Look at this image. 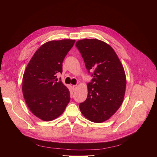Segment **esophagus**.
I'll return each mask as SVG.
<instances>
[{
	"label": "esophagus",
	"instance_id": "obj_1",
	"mask_svg": "<svg viewBox=\"0 0 157 157\" xmlns=\"http://www.w3.org/2000/svg\"><path fill=\"white\" fill-rule=\"evenodd\" d=\"M77 85H73L72 86V89L74 90H75L77 89Z\"/></svg>",
	"mask_w": 157,
	"mask_h": 157
}]
</instances>
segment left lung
Instances as JSON below:
<instances>
[{
  "mask_svg": "<svg viewBox=\"0 0 157 157\" xmlns=\"http://www.w3.org/2000/svg\"><path fill=\"white\" fill-rule=\"evenodd\" d=\"M75 46L93 77L87 84L88 97L80 103L85 117L94 123L108 120L121 105L126 86L123 67L117 54L108 44L96 39L78 40Z\"/></svg>",
  "mask_w": 157,
  "mask_h": 157,
  "instance_id": "obj_1",
  "label": "left lung"
}]
</instances>
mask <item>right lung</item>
Masks as SVG:
<instances>
[{"label":"right lung","instance_id":"1","mask_svg":"<svg viewBox=\"0 0 157 157\" xmlns=\"http://www.w3.org/2000/svg\"><path fill=\"white\" fill-rule=\"evenodd\" d=\"M75 40H52L34 53L25 71L22 92L29 110L44 121L62 115L70 101L69 90L57 74L62 73V63Z\"/></svg>","mask_w":157,"mask_h":157}]
</instances>
